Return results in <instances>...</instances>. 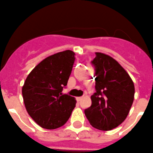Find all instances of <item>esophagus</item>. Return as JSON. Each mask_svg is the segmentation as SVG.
<instances>
[{"mask_svg":"<svg viewBox=\"0 0 153 153\" xmlns=\"http://www.w3.org/2000/svg\"><path fill=\"white\" fill-rule=\"evenodd\" d=\"M82 99V97H76V101H77L78 102H79V101H80Z\"/></svg>","mask_w":153,"mask_h":153,"instance_id":"1","label":"esophagus"}]
</instances>
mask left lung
I'll return each instance as SVG.
<instances>
[{"label": "left lung", "instance_id": "left-lung-1", "mask_svg": "<svg viewBox=\"0 0 153 153\" xmlns=\"http://www.w3.org/2000/svg\"><path fill=\"white\" fill-rule=\"evenodd\" d=\"M95 91L85 115L94 128L110 131L124 122L134 97V85L126 70L110 56L96 52Z\"/></svg>", "mask_w": 153, "mask_h": 153}]
</instances>
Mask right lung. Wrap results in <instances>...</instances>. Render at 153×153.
Here are the masks:
<instances>
[{"instance_id": "1", "label": "right lung", "mask_w": 153, "mask_h": 153, "mask_svg": "<svg viewBox=\"0 0 153 153\" xmlns=\"http://www.w3.org/2000/svg\"><path fill=\"white\" fill-rule=\"evenodd\" d=\"M75 62L71 50L43 59L28 74L22 87L25 108L40 127L56 129L64 126L76 106L74 97L62 94Z\"/></svg>"}]
</instances>
